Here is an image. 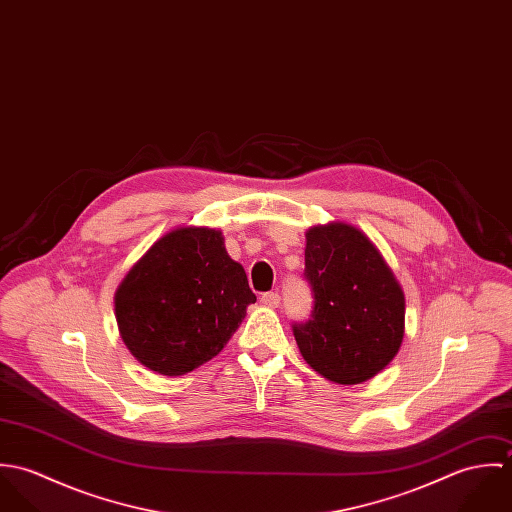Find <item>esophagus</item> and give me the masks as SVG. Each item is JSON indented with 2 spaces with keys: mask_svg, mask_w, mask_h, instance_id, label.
<instances>
[{
  "mask_svg": "<svg viewBox=\"0 0 512 512\" xmlns=\"http://www.w3.org/2000/svg\"><path fill=\"white\" fill-rule=\"evenodd\" d=\"M260 301H262L264 305H268V307H278V305H280V301H282V297H280V293L266 292L262 293Z\"/></svg>",
  "mask_w": 512,
  "mask_h": 512,
  "instance_id": "obj_1",
  "label": "esophagus"
}]
</instances>
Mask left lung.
<instances>
[{"mask_svg":"<svg viewBox=\"0 0 512 512\" xmlns=\"http://www.w3.org/2000/svg\"><path fill=\"white\" fill-rule=\"evenodd\" d=\"M305 270L313 309L293 321L297 347L321 376L359 384L388 365L404 337V293L378 250L355 226L307 230Z\"/></svg>","mask_w":512,"mask_h":512,"instance_id":"1","label":"left lung"}]
</instances>
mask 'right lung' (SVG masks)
Returning a JSON list of instances; mask_svg holds the SVG:
<instances>
[{
	"mask_svg": "<svg viewBox=\"0 0 512 512\" xmlns=\"http://www.w3.org/2000/svg\"><path fill=\"white\" fill-rule=\"evenodd\" d=\"M256 301L219 230L177 228L128 272L114 303L132 355L165 376L217 357Z\"/></svg>",
	"mask_w": 512,
	"mask_h": 512,
	"instance_id": "1",
	"label": "right lung"
}]
</instances>
